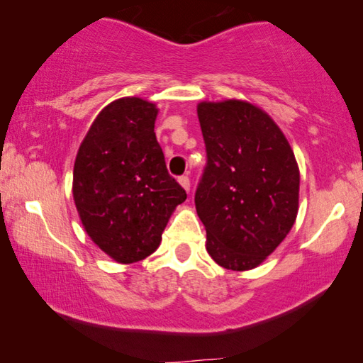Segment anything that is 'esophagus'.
<instances>
[{
  "label": "esophagus",
  "instance_id": "obj_1",
  "mask_svg": "<svg viewBox=\"0 0 363 363\" xmlns=\"http://www.w3.org/2000/svg\"><path fill=\"white\" fill-rule=\"evenodd\" d=\"M178 182H180V185L183 186V190L186 193H190V178L188 177H180L178 178Z\"/></svg>",
  "mask_w": 363,
  "mask_h": 363
}]
</instances>
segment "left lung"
I'll return each mask as SVG.
<instances>
[{
  "label": "left lung",
  "instance_id": "left-lung-1",
  "mask_svg": "<svg viewBox=\"0 0 363 363\" xmlns=\"http://www.w3.org/2000/svg\"><path fill=\"white\" fill-rule=\"evenodd\" d=\"M196 112L208 153L195 195L206 251L225 269H255L296 223L301 173L294 152L255 104L201 101Z\"/></svg>",
  "mask_w": 363,
  "mask_h": 363
}]
</instances>
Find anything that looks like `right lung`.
Here are the masks:
<instances>
[{"label": "right lung", "mask_w": 363, "mask_h": 363, "mask_svg": "<svg viewBox=\"0 0 363 363\" xmlns=\"http://www.w3.org/2000/svg\"><path fill=\"white\" fill-rule=\"evenodd\" d=\"M157 104L121 97L107 104L79 147L72 196L96 246L121 264L145 259L162 242L186 193L167 172L155 137Z\"/></svg>", "instance_id": "right-lung-1"}]
</instances>
